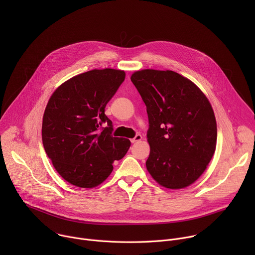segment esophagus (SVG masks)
<instances>
[{
    "label": "esophagus",
    "mask_w": 255,
    "mask_h": 255,
    "mask_svg": "<svg viewBox=\"0 0 255 255\" xmlns=\"http://www.w3.org/2000/svg\"><path fill=\"white\" fill-rule=\"evenodd\" d=\"M141 140H142V136H141L140 134H137L134 138L131 139V142H132V143H136V142H139V141H141Z\"/></svg>",
    "instance_id": "34e87169"
}]
</instances>
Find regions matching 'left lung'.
I'll return each instance as SVG.
<instances>
[{
	"label": "left lung",
	"instance_id": "left-lung-1",
	"mask_svg": "<svg viewBox=\"0 0 255 255\" xmlns=\"http://www.w3.org/2000/svg\"><path fill=\"white\" fill-rule=\"evenodd\" d=\"M131 81L148 115V172L169 190L191 186L216 150L217 123L208 98L192 81L172 70H137Z\"/></svg>",
	"mask_w": 255,
	"mask_h": 255
}]
</instances>
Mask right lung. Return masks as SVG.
Segmentation results:
<instances>
[{"label":"right lung","mask_w":255,"mask_h":255,"mask_svg":"<svg viewBox=\"0 0 255 255\" xmlns=\"http://www.w3.org/2000/svg\"><path fill=\"white\" fill-rule=\"evenodd\" d=\"M124 70L92 69L72 77L51 95L42 120V142L54 168L67 183L92 189L113 170L131 142L112 137L107 103L124 82ZM103 123L108 127L99 129Z\"/></svg>","instance_id":"right-lung-1"}]
</instances>
